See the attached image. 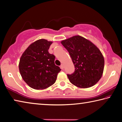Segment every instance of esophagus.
I'll use <instances>...</instances> for the list:
<instances>
[{
	"label": "esophagus",
	"instance_id": "34e87169",
	"mask_svg": "<svg viewBox=\"0 0 122 122\" xmlns=\"http://www.w3.org/2000/svg\"><path fill=\"white\" fill-rule=\"evenodd\" d=\"M60 68H61V69H63V68H64V66H63V65H62H62L60 66Z\"/></svg>",
	"mask_w": 122,
	"mask_h": 122
}]
</instances>
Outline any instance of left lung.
I'll return each mask as SVG.
<instances>
[{
	"mask_svg": "<svg viewBox=\"0 0 122 122\" xmlns=\"http://www.w3.org/2000/svg\"><path fill=\"white\" fill-rule=\"evenodd\" d=\"M69 53L75 71L67 74L70 82L77 87L89 88L100 80L103 74L104 59L95 45L80 36L61 41Z\"/></svg>",
	"mask_w": 122,
	"mask_h": 122,
	"instance_id": "1",
	"label": "left lung"
}]
</instances>
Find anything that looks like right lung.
I'll return each instance as SVG.
<instances>
[{
  "mask_svg": "<svg viewBox=\"0 0 122 122\" xmlns=\"http://www.w3.org/2000/svg\"><path fill=\"white\" fill-rule=\"evenodd\" d=\"M51 44V41L39 39L30 44L20 57L19 68L21 77L34 89H44L53 85L61 71L55 65L54 55L48 52Z\"/></svg>",
  "mask_w": 122,
  "mask_h": 122,
  "instance_id": "obj_1",
  "label": "right lung"
}]
</instances>
